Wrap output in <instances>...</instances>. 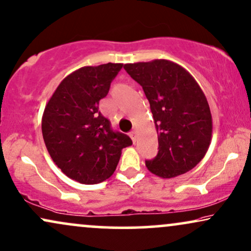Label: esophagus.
Instances as JSON below:
<instances>
[{
    "label": "esophagus",
    "instance_id": "34e87169",
    "mask_svg": "<svg viewBox=\"0 0 251 251\" xmlns=\"http://www.w3.org/2000/svg\"><path fill=\"white\" fill-rule=\"evenodd\" d=\"M129 136H130V138H131V141H132L133 143H136V138H137V130L133 129L132 131L129 133Z\"/></svg>",
    "mask_w": 251,
    "mask_h": 251
}]
</instances>
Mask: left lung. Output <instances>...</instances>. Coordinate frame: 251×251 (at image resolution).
I'll use <instances>...</instances> for the list:
<instances>
[{"instance_id": "8db88e82", "label": "left lung", "mask_w": 251, "mask_h": 251, "mask_svg": "<svg viewBox=\"0 0 251 251\" xmlns=\"http://www.w3.org/2000/svg\"><path fill=\"white\" fill-rule=\"evenodd\" d=\"M143 87L158 133L157 157L146 160L151 173L171 178L193 169L209 150L212 115L195 78L177 63L153 60L125 64Z\"/></svg>"}]
</instances>
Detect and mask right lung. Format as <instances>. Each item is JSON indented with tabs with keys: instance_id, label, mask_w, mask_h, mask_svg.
<instances>
[{
	"instance_id": "1",
	"label": "right lung",
	"mask_w": 251,
	"mask_h": 251,
	"mask_svg": "<svg viewBox=\"0 0 251 251\" xmlns=\"http://www.w3.org/2000/svg\"><path fill=\"white\" fill-rule=\"evenodd\" d=\"M122 63L83 67L64 78L45 107L42 137L55 165L68 177L97 184L115 172L129 136L113 131L99 112V101Z\"/></svg>"
}]
</instances>
